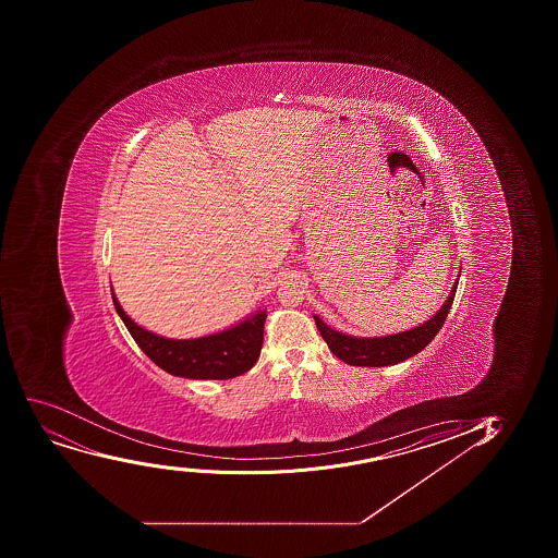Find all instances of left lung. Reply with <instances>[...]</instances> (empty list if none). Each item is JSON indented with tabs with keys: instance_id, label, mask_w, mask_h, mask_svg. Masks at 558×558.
<instances>
[{
	"instance_id": "1",
	"label": "left lung",
	"mask_w": 558,
	"mask_h": 558,
	"mask_svg": "<svg viewBox=\"0 0 558 558\" xmlns=\"http://www.w3.org/2000/svg\"><path fill=\"white\" fill-rule=\"evenodd\" d=\"M457 288L458 280L452 286L451 293L447 296L440 311L430 320L424 322L422 326L409 329V331L398 332V335L375 338L349 337V335L331 329L318 316H315L316 327L331 349V353L345 364L359 365V367H384V365L400 364L403 360L418 354L436 337V332L440 331L447 313L451 310Z\"/></svg>"
}]
</instances>
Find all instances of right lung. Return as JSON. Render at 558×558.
Wrapping results in <instances>:
<instances>
[{"instance_id": "obj_1", "label": "right lung", "mask_w": 558, "mask_h": 558, "mask_svg": "<svg viewBox=\"0 0 558 558\" xmlns=\"http://www.w3.org/2000/svg\"><path fill=\"white\" fill-rule=\"evenodd\" d=\"M112 302L134 342L169 375L193 380H229L247 373L256 364L262 351L267 316L265 310L256 311L236 326L209 337L172 340L134 324L131 316L122 310L114 291Z\"/></svg>"}]
</instances>
